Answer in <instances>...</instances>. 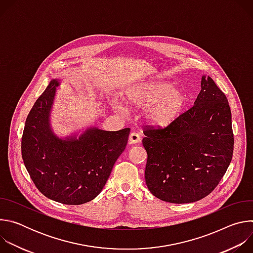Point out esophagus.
<instances>
[{
  "mask_svg": "<svg viewBox=\"0 0 253 253\" xmlns=\"http://www.w3.org/2000/svg\"><path fill=\"white\" fill-rule=\"evenodd\" d=\"M129 141L131 144H136L140 141V135L136 132H132L129 136Z\"/></svg>",
  "mask_w": 253,
  "mask_h": 253,
  "instance_id": "esophagus-1",
  "label": "esophagus"
}]
</instances>
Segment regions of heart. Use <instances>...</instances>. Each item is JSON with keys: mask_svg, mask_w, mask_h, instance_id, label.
Instances as JSON below:
<instances>
[{"mask_svg": "<svg viewBox=\"0 0 253 253\" xmlns=\"http://www.w3.org/2000/svg\"><path fill=\"white\" fill-rule=\"evenodd\" d=\"M186 94L178 88H174L169 82H150L133 87L127 93L129 105L146 109L149 122L158 127H164L173 122L181 113L186 104ZM116 109L126 112L122 105H117Z\"/></svg>", "mask_w": 253, "mask_h": 253, "instance_id": "obj_1", "label": "heart"}]
</instances>
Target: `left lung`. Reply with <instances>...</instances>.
Masks as SVG:
<instances>
[{
	"label": "left lung",
	"instance_id": "left-lung-1",
	"mask_svg": "<svg viewBox=\"0 0 253 253\" xmlns=\"http://www.w3.org/2000/svg\"><path fill=\"white\" fill-rule=\"evenodd\" d=\"M149 191L170 203L198 201L218 185L233 154L231 111L225 94L203 76L194 105L165 128L143 131Z\"/></svg>",
	"mask_w": 253,
	"mask_h": 253
}]
</instances>
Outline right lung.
Returning <instances> with one entry per match:
<instances>
[{"label":"right lung","mask_w":253,"mask_h":253,"mask_svg":"<svg viewBox=\"0 0 253 253\" xmlns=\"http://www.w3.org/2000/svg\"><path fill=\"white\" fill-rule=\"evenodd\" d=\"M58 86L59 80L53 79L31 109L22 137V158L42 194L63 204L80 205L102 191L127 145L130 129L90 127L79 138H59L50 124Z\"/></svg>","instance_id":"right-lung-1"}]
</instances>
